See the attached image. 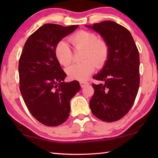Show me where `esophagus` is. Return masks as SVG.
<instances>
[{"mask_svg": "<svg viewBox=\"0 0 158 158\" xmlns=\"http://www.w3.org/2000/svg\"><path fill=\"white\" fill-rule=\"evenodd\" d=\"M89 84V83L87 82V81H80V85H81V88H84V87L85 86V85H87Z\"/></svg>", "mask_w": 158, "mask_h": 158, "instance_id": "34e87169", "label": "esophagus"}]
</instances>
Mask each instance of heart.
I'll list each match as a JSON object with an SVG mask.
<instances>
[{
  "label": "heart",
  "instance_id": "heart-1",
  "mask_svg": "<svg viewBox=\"0 0 158 158\" xmlns=\"http://www.w3.org/2000/svg\"><path fill=\"white\" fill-rule=\"evenodd\" d=\"M74 49H84L80 63L73 64L66 69L71 79L84 81L95 70V65L101 68L105 65L109 56V47L105 40L98 39L97 35L87 31H79L69 37ZM55 56L61 65L68 66L73 59V53L68 43L60 40L54 49Z\"/></svg>",
  "mask_w": 158,
  "mask_h": 158
}]
</instances>
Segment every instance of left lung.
Here are the masks:
<instances>
[{"mask_svg":"<svg viewBox=\"0 0 158 158\" xmlns=\"http://www.w3.org/2000/svg\"><path fill=\"white\" fill-rule=\"evenodd\" d=\"M100 33L107 42L109 56L105 66L93 79L94 94L90 108L98 118L105 122L118 121L127 114L139 86V54L130 32L112 21L86 26Z\"/></svg>","mask_w":158,"mask_h":158,"instance_id":"8db88e82","label":"left lung"}]
</instances>
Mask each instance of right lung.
Segmentation results:
<instances>
[{
	"label": "right lung",
	"mask_w": 158,
	"mask_h": 158,
	"mask_svg": "<svg viewBox=\"0 0 158 158\" xmlns=\"http://www.w3.org/2000/svg\"><path fill=\"white\" fill-rule=\"evenodd\" d=\"M46 23L28 37L19 63V89L35 118L54 127L68 118L71 99L81 89L79 81L65 82V73L55 56L57 43L78 28Z\"/></svg>",
	"instance_id": "right-lung-1"
}]
</instances>
